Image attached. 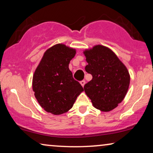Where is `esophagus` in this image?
<instances>
[{"instance_id":"1","label":"esophagus","mask_w":153,"mask_h":153,"mask_svg":"<svg viewBox=\"0 0 153 153\" xmlns=\"http://www.w3.org/2000/svg\"><path fill=\"white\" fill-rule=\"evenodd\" d=\"M80 83L81 84V85H82V86L83 87V86H84L85 83V80H82V81H81V82H80Z\"/></svg>"}]
</instances>
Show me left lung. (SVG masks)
<instances>
[{
    "mask_svg": "<svg viewBox=\"0 0 153 153\" xmlns=\"http://www.w3.org/2000/svg\"><path fill=\"white\" fill-rule=\"evenodd\" d=\"M88 64L85 70L93 79L84 91L93 106L108 112L117 107L128 91L130 76L124 64L109 48L96 45L83 51Z\"/></svg>",
    "mask_w": 153,
    "mask_h": 153,
    "instance_id": "8db88e82",
    "label": "left lung"
}]
</instances>
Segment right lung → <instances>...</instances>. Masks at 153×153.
<instances>
[{
	"mask_svg": "<svg viewBox=\"0 0 153 153\" xmlns=\"http://www.w3.org/2000/svg\"><path fill=\"white\" fill-rule=\"evenodd\" d=\"M76 50L57 44L45 52L33 76V91L42 107L48 113L60 115L68 112L83 91L74 80L69 63Z\"/></svg>",
	"mask_w": 153,
	"mask_h": 153,
	"instance_id": "add662e5",
	"label": "right lung"
}]
</instances>
